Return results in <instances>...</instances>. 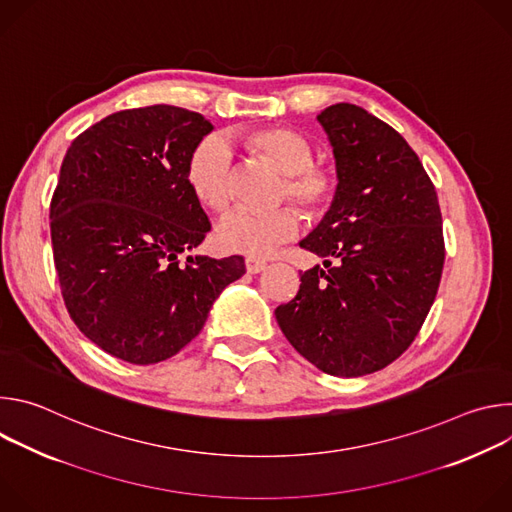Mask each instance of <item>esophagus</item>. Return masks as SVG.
Segmentation results:
<instances>
[{
  "label": "esophagus",
  "mask_w": 512,
  "mask_h": 512,
  "mask_svg": "<svg viewBox=\"0 0 512 512\" xmlns=\"http://www.w3.org/2000/svg\"><path fill=\"white\" fill-rule=\"evenodd\" d=\"M245 267H247L249 273H261L267 267V263L263 259H257V257H247Z\"/></svg>",
  "instance_id": "esophagus-1"
}]
</instances>
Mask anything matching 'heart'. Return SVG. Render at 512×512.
<instances>
[{
	"label": "heart",
	"instance_id": "obj_1",
	"mask_svg": "<svg viewBox=\"0 0 512 512\" xmlns=\"http://www.w3.org/2000/svg\"><path fill=\"white\" fill-rule=\"evenodd\" d=\"M243 148L267 160L283 174L281 200L296 202L308 216H320L338 192L336 170L314 160L312 139L285 125H265L239 133ZM186 184L192 196L208 210L223 212L233 200V152L221 135L200 139L186 162ZM300 231L296 208L273 212H229L216 229V241L225 251L247 257H265Z\"/></svg>",
	"mask_w": 512,
	"mask_h": 512
}]
</instances>
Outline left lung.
<instances>
[{
  "label": "left lung",
  "mask_w": 512,
  "mask_h": 512,
  "mask_svg": "<svg viewBox=\"0 0 512 512\" xmlns=\"http://www.w3.org/2000/svg\"><path fill=\"white\" fill-rule=\"evenodd\" d=\"M318 121L336 158L338 192L300 243L324 257L300 273L275 318L304 358L334 377H362L397 360L419 334L440 287L446 245L435 186L409 143L350 103Z\"/></svg>",
  "instance_id": "8db88e82"
}]
</instances>
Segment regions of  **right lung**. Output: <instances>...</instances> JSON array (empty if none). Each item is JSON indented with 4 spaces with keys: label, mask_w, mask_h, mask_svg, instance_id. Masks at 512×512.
<instances>
[{
    "label": "right lung",
    "mask_w": 512,
    "mask_h": 512,
    "mask_svg": "<svg viewBox=\"0 0 512 512\" xmlns=\"http://www.w3.org/2000/svg\"><path fill=\"white\" fill-rule=\"evenodd\" d=\"M200 113L152 105L117 111L70 143L50 202L64 306L99 348L131 364L180 352L245 259L188 257L210 231L186 184Z\"/></svg>",
    "instance_id": "add662e5"
}]
</instances>
